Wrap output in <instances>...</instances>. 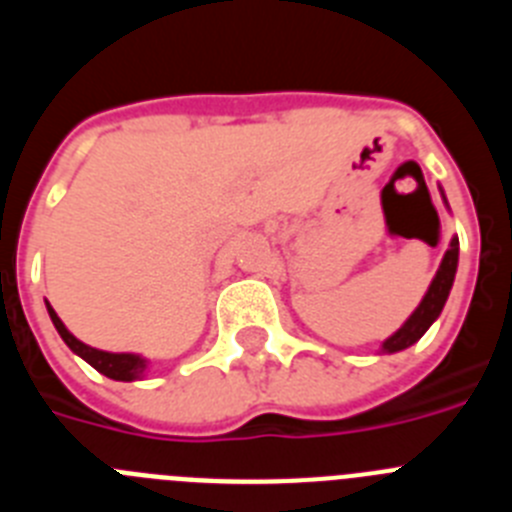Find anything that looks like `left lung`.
Masks as SVG:
<instances>
[{"instance_id":"left-lung-1","label":"left lung","mask_w":512,"mask_h":512,"mask_svg":"<svg viewBox=\"0 0 512 512\" xmlns=\"http://www.w3.org/2000/svg\"><path fill=\"white\" fill-rule=\"evenodd\" d=\"M441 197H443V202H446V194H443V189H441ZM446 207H449V202H446ZM456 266H459V238L454 235L449 243V251L443 253L441 266H438L436 277H433V282H431V287H428V292H425V297L420 300V305L415 307L413 315H410V318L402 323V328H397L395 333L387 338V341H382V348H379L382 354H397V351H405V348H410L413 343H418L420 338H423L425 330L436 323V318L441 315L443 305H446V300H449L451 287H454Z\"/></svg>"}]
</instances>
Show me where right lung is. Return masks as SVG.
Instances as JSON below:
<instances>
[{"label": "right lung", "instance_id": "obj_1", "mask_svg": "<svg viewBox=\"0 0 512 512\" xmlns=\"http://www.w3.org/2000/svg\"><path fill=\"white\" fill-rule=\"evenodd\" d=\"M45 307H48V315H51L53 325H56L58 336L63 338V343H66V346H69L76 356H81V359L87 361L89 366H94L99 374L115 379V382H135V379L146 377L148 364H151L146 356H140V354H112V351H99V348L87 346V343H81L79 338H76L74 333L66 328V325H63V320L58 318L56 310L51 307V302L45 300Z\"/></svg>", "mask_w": 512, "mask_h": 512}]
</instances>
